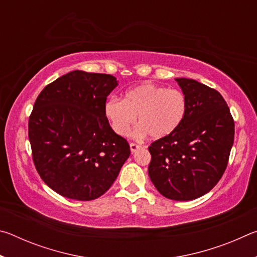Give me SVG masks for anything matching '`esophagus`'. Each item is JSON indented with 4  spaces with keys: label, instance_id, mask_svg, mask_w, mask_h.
<instances>
[{
    "label": "esophagus",
    "instance_id": "1",
    "mask_svg": "<svg viewBox=\"0 0 257 257\" xmlns=\"http://www.w3.org/2000/svg\"><path fill=\"white\" fill-rule=\"evenodd\" d=\"M141 145L138 144H135V143H130V151H132V153H135L138 149H141Z\"/></svg>",
    "mask_w": 257,
    "mask_h": 257
}]
</instances>
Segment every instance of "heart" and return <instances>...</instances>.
Masks as SVG:
<instances>
[{"label": "heart", "instance_id": "b5f03b06", "mask_svg": "<svg viewBox=\"0 0 257 257\" xmlns=\"http://www.w3.org/2000/svg\"><path fill=\"white\" fill-rule=\"evenodd\" d=\"M188 102L184 92L151 82L128 89L123 98L111 97L104 104V114L119 136H127L136 123L137 135L149 134L160 139L176 132L185 120Z\"/></svg>", "mask_w": 257, "mask_h": 257}]
</instances>
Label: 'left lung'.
Instances as JSON below:
<instances>
[{"mask_svg":"<svg viewBox=\"0 0 257 257\" xmlns=\"http://www.w3.org/2000/svg\"><path fill=\"white\" fill-rule=\"evenodd\" d=\"M176 81L187 97V114L175 133L149 147V176L164 197L193 201L222 177L233 144L234 122L215 89L187 78Z\"/></svg>","mask_w":257,"mask_h":257,"instance_id":"8db88e82","label":"left lung"}]
</instances>
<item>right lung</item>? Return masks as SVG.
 Returning <instances> with one entry per match:
<instances>
[{
	"label": "right lung",
	"instance_id": "1",
	"mask_svg": "<svg viewBox=\"0 0 257 257\" xmlns=\"http://www.w3.org/2000/svg\"><path fill=\"white\" fill-rule=\"evenodd\" d=\"M118 86L105 73L75 70L47 85L29 116L33 160L43 181L61 196L92 201L105 193L130 155L104 114Z\"/></svg>",
	"mask_w": 257,
	"mask_h": 257
}]
</instances>
